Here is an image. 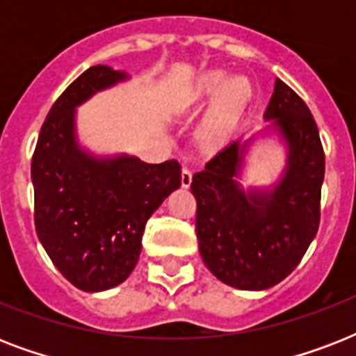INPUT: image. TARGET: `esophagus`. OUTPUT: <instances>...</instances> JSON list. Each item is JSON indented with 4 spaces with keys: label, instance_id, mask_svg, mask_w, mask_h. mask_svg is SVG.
Here are the masks:
<instances>
[{
    "label": "esophagus",
    "instance_id": "obj_1",
    "mask_svg": "<svg viewBox=\"0 0 356 356\" xmlns=\"http://www.w3.org/2000/svg\"><path fill=\"white\" fill-rule=\"evenodd\" d=\"M190 183H192V170L188 166H183V173H181V184L184 188H188Z\"/></svg>",
    "mask_w": 356,
    "mask_h": 356
}]
</instances>
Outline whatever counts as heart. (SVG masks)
Masks as SVG:
<instances>
[{
  "instance_id": "heart-1",
  "label": "heart",
  "mask_w": 356,
  "mask_h": 356,
  "mask_svg": "<svg viewBox=\"0 0 356 356\" xmlns=\"http://www.w3.org/2000/svg\"><path fill=\"white\" fill-rule=\"evenodd\" d=\"M216 107L212 114V125L216 129L227 125L234 118V114L240 111V107L245 102L249 94L248 83L243 79H229L225 83V75L220 72L203 75L192 88V97L194 102H203L209 97L216 96Z\"/></svg>"
}]
</instances>
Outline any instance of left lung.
I'll use <instances>...</instances> for the list:
<instances>
[{
  "label": "left lung",
  "mask_w": 356,
  "mask_h": 356,
  "mask_svg": "<svg viewBox=\"0 0 356 356\" xmlns=\"http://www.w3.org/2000/svg\"><path fill=\"white\" fill-rule=\"evenodd\" d=\"M264 120L288 147L286 168L271 188L240 186L249 142H233L192 177L195 233L205 266L240 290H268L301 262L320 227L325 153L307 103L281 79Z\"/></svg>",
  "instance_id": "obj_1"
}]
</instances>
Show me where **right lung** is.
<instances>
[{
  "label": "right lung",
  "mask_w": 356,
  "mask_h": 356,
  "mask_svg": "<svg viewBox=\"0 0 356 356\" xmlns=\"http://www.w3.org/2000/svg\"><path fill=\"white\" fill-rule=\"evenodd\" d=\"M125 79V72L103 64L81 74L53 103L31 161L38 240L57 270L85 292L118 286L131 275L145 223L181 186L177 161L99 159L77 142L75 107Z\"/></svg>",
  "instance_id": "obj_1"
}]
</instances>
